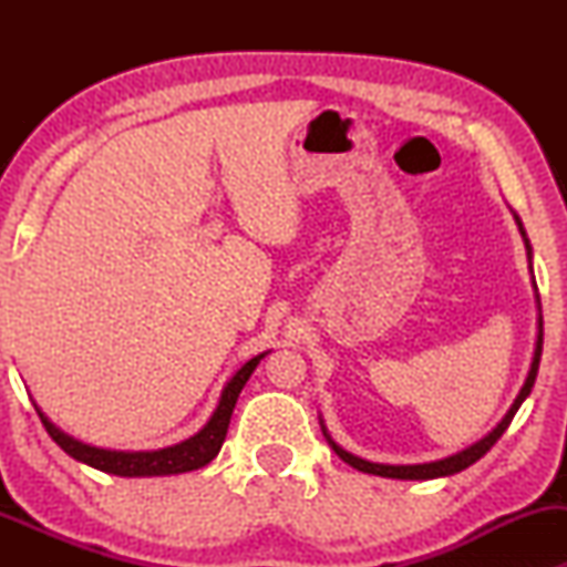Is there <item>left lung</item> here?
Here are the masks:
<instances>
[{
  "instance_id": "8db88e82",
  "label": "left lung",
  "mask_w": 567,
  "mask_h": 567,
  "mask_svg": "<svg viewBox=\"0 0 567 567\" xmlns=\"http://www.w3.org/2000/svg\"><path fill=\"white\" fill-rule=\"evenodd\" d=\"M516 224H518V229H522V235H524V227H522V221H518V216H516ZM524 243H526V250L532 252L529 239H526V235H524ZM539 359H542V317H539V336H537V348H534V361H532L529 377H526L522 392H518V398L514 400V405H511L506 417H503V421H501L498 425H495V429H493L491 433H487V436H485L483 441H477L475 446L464 449V452H460V454L449 456V460H439V462H429V464H400V467H394V464H374V462L359 460V456L343 452V449L332 444V441H330V444H332V449H336V454L343 456V460H346L348 464H351V467H355L359 472H369V475L394 477V480H433V477L456 475V472L467 470L470 464H475V462L480 460V456H485L487 452H491L495 441H498V439L503 436V433H506L511 421H514L516 410L522 408V402H524L526 398H529V392H532V386H534V379H537V371H539ZM324 436H328V433H324ZM328 439H330V436H328Z\"/></svg>"
}]
</instances>
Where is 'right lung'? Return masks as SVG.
Masks as SVG:
<instances>
[{"label":"right lung","mask_w":567,"mask_h":567,"mask_svg":"<svg viewBox=\"0 0 567 567\" xmlns=\"http://www.w3.org/2000/svg\"><path fill=\"white\" fill-rule=\"evenodd\" d=\"M262 355H255L245 363L243 369L237 371L235 377L229 379V384L224 386L219 405H216L212 421H208L204 429H200L196 436H190L183 444L159 449V452H107V449H95L87 444H80V441L69 439L66 433H61L56 425L49 423L41 410H38V417H41L43 429L49 431V436L56 441V444L64 449L69 456L80 460L90 467L111 472V475L121 477H150V475H177V472H190L206 467L208 462L219 454L224 444V436H227L231 410H235V402L243 392V386L250 374L258 367Z\"/></svg>","instance_id":"1"}]
</instances>
